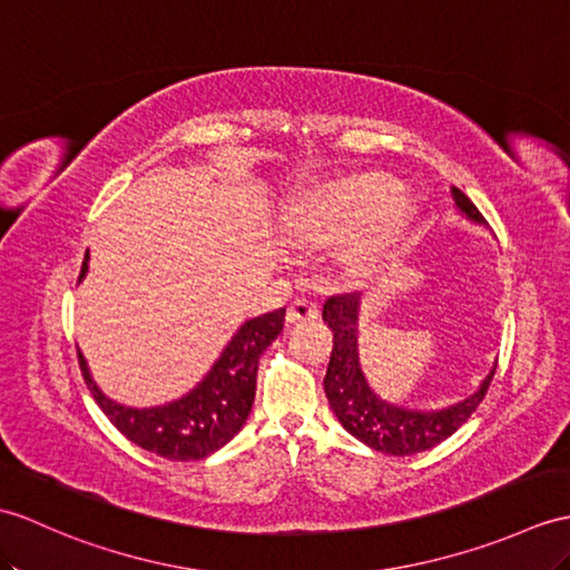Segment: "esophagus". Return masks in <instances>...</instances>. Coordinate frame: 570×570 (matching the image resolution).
Returning a JSON list of instances; mask_svg holds the SVG:
<instances>
[{
  "label": "esophagus",
  "mask_w": 570,
  "mask_h": 570,
  "mask_svg": "<svg viewBox=\"0 0 570 570\" xmlns=\"http://www.w3.org/2000/svg\"><path fill=\"white\" fill-rule=\"evenodd\" d=\"M317 317V306L306 298H296L291 306L286 308V325H298L306 321H315Z\"/></svg>",
  "instance_id": "obj_1"
}]
</instances>
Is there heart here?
I'll list each match as a JSON object with an SVG mask.
<instances>
[{"instance_id": "1", "label": "heart", "mask_w": 570, "mask_h": 570, "mask_svg": "<svg viewBox=\"0 0 570 570\" xmlns=\"http://www.w3.org/2000/svg\"><path fill=\"white\" fill-rule=\"evenodd\" d=\"M405 204L395 198V181L379 171L354 175L311 191L294 210L301 237L315 245L347 240L375 216L380 218L352 249V262H366L389 247L403 223Z\"/></svg>"}]
</instances>
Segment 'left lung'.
<instances>
[{
  "label": "left lung",
  "instance_id": "obj_1",
  "mask_svg": "<svg viewBox=\"0 0 570 570\" xmlns=\"http://www.w3.org/2000/svg\"><path fill=\"white\" fill-rule=\"evenodd\" d=\"M452 196L461 214L473 223H485L481 210L473 206L464 191L452 187ZM323 321L333 330V354H330L323 381L330 407L352 436L383 454L413 456L444 442L471 417L495 376L493 368L483 379L479 391L469 395L466 401L442 410H410L391 405L368 389L360 366V352H356L360 294L330 296L323 306Z\"/></svg>",
  "mask_w": 570,
  "mask_h": 570
}]
</instances>
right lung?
<instances>
[{
  "mask_svg": "<svg viewBox=\"0 0 570 570\" xmlns=\"http://www.w3.org/2000/svg\"><path fill=\"white\" fill-rule=\"evenodd\" d=\"M87 262L89 249L79 282L87 274ZM284 315L286 308H279L247 321L223 350L220 360L210 366L206 379L184 399L160 407L138 410L106 399L91 381L82 352L77 350L79 368L104 415L130 442L169 461H198L218 452L243 430L255 403L259 356L284 330Z\"/></svg>",
  "mask_w": 570,
  "mask_h": 570,
  "instance_id": "add662e5",
  "label": "right lung"
}]
</instances>
